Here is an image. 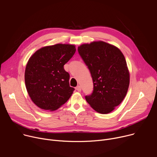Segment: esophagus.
<instances>
[{
    "instance_id": "1",
    "label": "esophagus",
    "mask_w": 157,
    "mask_h": 157,
    "mask_svg": "<svg viewBox=\"0 0 157 157\" xmlns=\"http://www.w3.org/2000/svg\"><path fill=\"white\" fill-rule=\"evenodd\" d=\"M76 89L78 92H80L81 91V87L80 86H78L77 87H76Z\"/></svg>"
}]
</instances>
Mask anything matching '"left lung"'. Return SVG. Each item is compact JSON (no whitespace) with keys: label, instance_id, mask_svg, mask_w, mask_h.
<instances>
[{"label":"left lung","instance_id":"8db88e82","mask_svg":"<svg viewBox=\"0 0 157 157\" xmlns=\"http://www.w3.org/2000/svg\"><path fill=\"white\" fill-rule=\"evenodd\" d=\"M78 52L90 70L94 90L86 100L98 113L113 111L125 97L130 73L125 58L117 47L103 41H94L78 47Z\"/></svg>","mask_w":157,"mask_h":157}]
</instances>
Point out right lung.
I'll use <instances>...</instances> for the list:
<instances>
[{
  "label": "right lung",
  "mask_w": 157,
  "mask_h": 157,
  "mask_svg": "<svg viewBox=\"0 0 157 157\" xmlns=\"http://www.w3.org/2000/svg\"><path fill=\"white\" fill-rule=\"evenodd\" d=\"M75 44L58 43L43 47L29 58L25 71L27 91L33 103L50 111L57 110L71 96L70 75L63 66L74 55Z\"/></svg>",
  "instance_id": "add662e5"
}]
</instances>
